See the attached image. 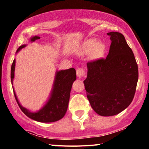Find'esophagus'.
<instances>
[{
  "label": "esophagus",
  "mask_w": 149,
  "mask_h": 149,
  "mask_svg": "<svg viewBox=\"0 0 149 149\" xmlns=\"http://www.w3.org/2000/svg\"><path fill=\"white\" fill-rule=\"evenodd\" d=\"M76 75H77V77L78 78H83V76L85 75V70L83 69H82V68H79V69H78L76 70Z\"/></svg>",
  "instance_id": "34e87169"
}]
</instances>
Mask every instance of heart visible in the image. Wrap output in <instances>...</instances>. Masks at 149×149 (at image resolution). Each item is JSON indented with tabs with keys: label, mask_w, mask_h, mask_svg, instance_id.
<instances>
[{
	"label": "heart",
	"mask_w": 149,
	"mask_h": 149,
	"mask_svg": "<svg viewBox=\"0 0 149 149\" xmlns=\"http://www.w3.org/2000/svg\"><path fill=\"white\" fill-rule=\"evenodd\" d=\"M104 49V45L102 42H97L96 40H90L85 44L84 52H89L93 50L95 55L99 56L102 54Z\"/></svg>",
	"instance_id": "obj_1"
}]
</instances>
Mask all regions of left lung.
<instances>
[{
    "label": "left lung",
    "instance_id": "1",
    "mask_svg": "<svg viewBox=\"0 0 149 149\" xmlns=\"http://www.w3.org/2000/svg\"><path fill=\"white\" fill-rule=\"evenodd\" d=\"M111 40L106 59L87 64L83 83L90 105L102 116L117 115L132 102L138 81L136 59L123 34L109 32Z\"/></svg>",
    "mask_w": 149,
    "mask_h": 149
}]
</instances>
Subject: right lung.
Returning <instances> with one entry per match:
<instances>
[{"mask_svg": "<svg viewBox=\"0 0 149 149\" xmlns=\"http://www.w3.org/2000/svg\"><path fill=\"white\" fill-rule=\"evenodd\" d=\"M40 38V37L38 36H34L30 38V42H34ZM26 46V45L20 46L16 53H18ZM15 63L16 61L15 59L11 67V82L15 97L22 112L29 118L40 123H52L62 118L67 111L70 92L72 88L73 83L76 80V70L73 68H71L66 70L56 71L52 90L45 104L37 111H31L26 109L19 103L15 92L13 80L15 78Z\"/></svg>", "mask_w": 149, "mask_h": 149, "instance_id": "obj_1", "label": "right lung"}]
</instances>
